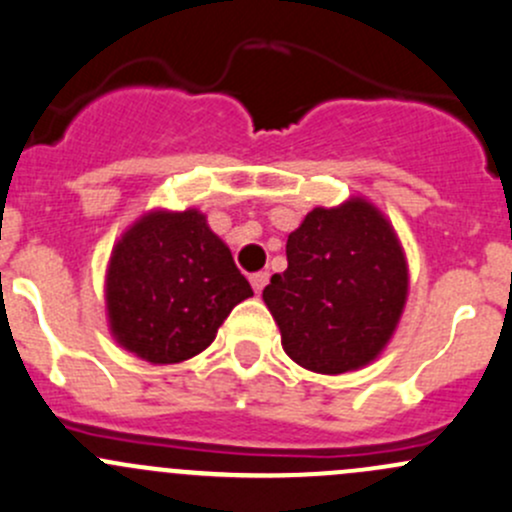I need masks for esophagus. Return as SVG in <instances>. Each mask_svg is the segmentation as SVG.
<instances>
[{
  "mask_svg": "<svg viewBox=\"0 0 512 512\" xmlns=\"http://www.w3.org/2000/svg\"><path fill=\"white\" fill-rule=\"evenodd\" d=\"M267 282H270V272H255V275L250 277V285L255 289L257 294L262 292V289L267 287Z\"/></svg>",
  "mask_w": 512,
  "mask_h": 512,
  "instance_id": "obj_1",
  "label": "esophagus"
}]
</instances>
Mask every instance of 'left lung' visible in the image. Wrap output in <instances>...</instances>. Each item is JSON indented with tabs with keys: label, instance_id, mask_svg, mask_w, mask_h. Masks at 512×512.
I'll return each instance as SVG.
<instances>
[{
	"label": "left lung",
	"instance_id": "1",
	"mask_svg": "<svg viewBox=\"0 0 512 512\" xmlns=\"http://www.w3.org/2000/svg\"><path fill=\"white\" fill-rule=\"evenodd\" d=\"M282 349L317 374L376 361L409 299V262L391 220L352 195L314 208L287 237V270L262 289Z\"/></svg>",
	"mask_w": 512,
	"mask_h": 512
}]
</instances>
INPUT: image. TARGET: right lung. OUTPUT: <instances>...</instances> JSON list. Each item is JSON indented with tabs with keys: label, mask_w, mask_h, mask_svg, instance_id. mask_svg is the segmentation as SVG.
<instances>
[{
	"label": "right lung",
	"mask_w": 512,
	"mask_h": 512,
	"mask_svg": "<svg viewBox=\"0 0 512 512\" xmlns=\"http://www.w3.org/2000/svg\"><path fill=\"white\" fill-rule=\"evenodd\" d=\"M103 297L118 347L165 366L208 349L252 287L205 213L156 208L113 245Z\"/></svg>",
	"instance_id": "right-lung-1"
}]
</instances>
